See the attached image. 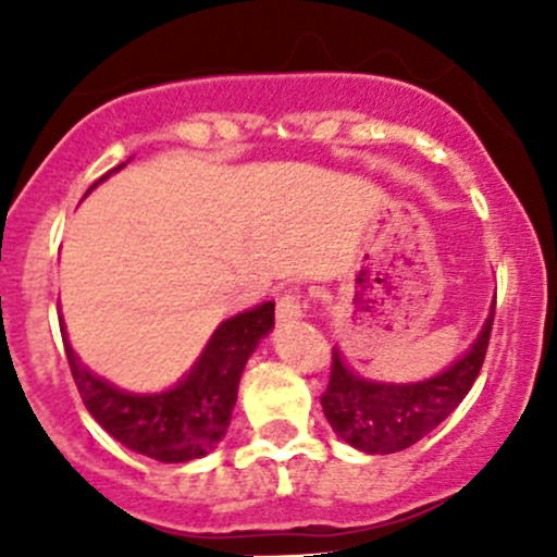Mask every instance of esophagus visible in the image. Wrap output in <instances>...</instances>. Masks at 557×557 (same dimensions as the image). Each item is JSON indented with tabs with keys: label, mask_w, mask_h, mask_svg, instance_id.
I'll use <instances>...</instances> for the list:
<instances>
[{
	"label": "esophagus",
	"mask_w": 557,
	"mask_h": 557,
	"mask_svg": "<svg viewBox=\"0 0 557 557\" xmlns=\"http://www.w3.org/2000/svg\"><path fill=\"white\" fill-rule=\"evenodd\" d=\"M305 310H301V301L294 290H285L277 299V320L280 323H290V320H299Z\"/></svg>",
	"instance_id": "34e87169"
}]
</instances>
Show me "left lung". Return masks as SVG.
Segmentation results:
<instances>
[{
	"label": "left lung",
	"instance_id": "8db88e82",
	"mask_svg": "<svg viewBox=\"0 0 557 557\" xmlns=\"http://www.w3.org/2000/svg\"><path fill=\"white\" fill-rule=\"evenodd\" d=\"M493 312H496V296L485 325L469 350L445 372L418 383H383V380L363 377L345 361L339 347H334L329 387L320 396L323 414L334 434L369 455L407 450L414 442L429 436L474 385L491 342Z\"/></svg>",
	"mask_w": 557,
	"mask_h": 557
}]
</instances>
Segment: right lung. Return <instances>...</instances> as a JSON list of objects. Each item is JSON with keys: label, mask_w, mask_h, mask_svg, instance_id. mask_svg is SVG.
<instances>
[{"label": "right lung", "mask_w": 557, "mask_h": 557, "mask_svg": "<svg viewBox=\"0 0 557 557\" xmlns=\"http://www.w3.org/2000/svg\"><path fill=\"white\" fill-rule=\"evenodd\" d=\"M123 166L126 164L99 177L86 196ZM272 329L274 301L223 320L190 372L159 393H128L107 383L77 358L66 331H61V336L83 404L107 434L132 453L161 463H188L215 450L226 436L247 358Z\"/></svg>", "instance_id": "right-lung-1"}]
</instances>
